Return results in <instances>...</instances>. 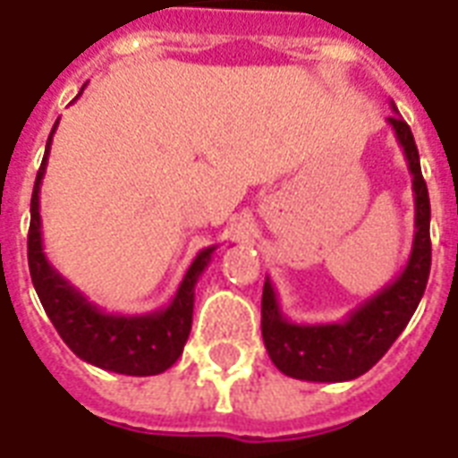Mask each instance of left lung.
I'll return each mask as SVG.
<instances>
[{"label": "left lung", "instance_id": "8db88e82", "mask_svg": "<svg viewBox=\"0 0 458 458\" xmlns=\"http://www.w3.org/2000/svg\"><path fill=\"white\" fill-rule=\"evenodd\" d=\"M386 117L399 139L408 170L413 174L415 230L406 267L392 284L365 300L336 324H295L278 305L271 281L261 295V336L268 358L284 375L305 382H348L365 375L382 358L411 322L430 276V197L420 173V156L411 127L401 120L396 105Z\"/></svg>", "mask_w": 458, "mask_h": 458}]
</instances>
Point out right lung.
Segmentation results:
<instances>
[{
	"instance_id": "1",
	"label": "right lung",
	"mask_w": 458,
	"mask_h": 458,
	"mask_svg": "<svg viewBox=\"0 0 458 458\" xmlns=\"http://www.w3.org/2000/svg\"><path fill=\"white\" fill-rule=\"evenodd\" d=\"M83 90V89H81ZM81 96V93H79ZM76 96V98H79ZM50 131L45 158L35 177L30 197V230H28V268L35 293L55 329L81 360L103 368L107 372L129 377H151L173 368L182 355L191 331L194 312V285L214 257V247H206L194 257L182 284L170 300V305L148 314H107L86 300L81 291L52 267L43 252V225H40V184H43L47 156H50Z\"/></svg>"
}]
</instances>
